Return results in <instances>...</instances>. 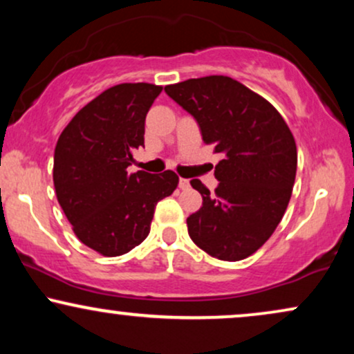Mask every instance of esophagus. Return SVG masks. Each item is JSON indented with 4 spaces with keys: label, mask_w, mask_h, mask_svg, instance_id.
<instances>
[{
    "label": "esophagus",
    "mask_w": 354,
    "mask_h": 354,
    "mask_svg": "<svg viewBox=\"0 0 354 354\" xmlns=\"http://www.w3.org/2000/svg\"><path fill=\"white\" fill-rule=\"evenodd\" d=\"M178 186H180L181 189H188L189 188V180H186V178H180V183H178Z\"/></svg>",
    "instance_id": "1"
}]
</instances>
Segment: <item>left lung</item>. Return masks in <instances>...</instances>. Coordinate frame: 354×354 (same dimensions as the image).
Instances as JSON below:
<instances>
[{
  "label": "left lung",
  "instance_id": "1",
  "mask_svg": "<svg viewBox=\"0 0 354 354\" xmlns=\"http://www.w3.org/2000/svg\"><path fill=\"white\" fill-rule=\"evenodd\" d=\"M165 91L225 156L214 166V194L191 180L203 206L186 219L189 238L213 258L245 259L265 245L288 208L298 165L295 138L273 104L228 76L186 80Z\"/></svg>",
  "mask_w": 354,
  "mask_h": 354
}]
</instances>
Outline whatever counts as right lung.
<instances>
[{"label": "right lung", "mask_w": 354, "mask_h": 354, "mask_svg": "<svg viewBox=\"0 0 354 354\" xmlns=\"http://www.w3.org/2000/svg\"><path fill=\"white\" fill-rule=\"evenodd\" d=\"M161 86L123 83L76 113L55 148L56 198L83 245L120 256L145 241L156 203L178 186L173 171L129 174L145 146V120Z\"/></svg>", "instance_id": "right-lung-1"}]
</instances>
